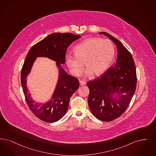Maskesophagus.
I'll return each instance as SVG.
<instances>
[{"instance_id": "obj_1", "label": "esophagus", "mask_w": 156, "mask_h": 156, "mask_svg": "<svg viewBox=\"0 0 156 156\" xmlns=\"http://www.w3.org/2000/svg\"><path fill=\"white\" fill-rule=\"evenodd\" d=\"M85 84H86V82H85V81H81V80L80 81V85L81 86L84 85H85Z\"/></svg>"}]
</instances>
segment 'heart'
Returning <instances> with one entry per match:
<instances>
[{"instance_id":"heart-1","label":"heart","mask_w":156,"mask_h":156,"mask_svg":"<svg viewBox=\"0 0 156 156\" xmlns=\"http://www.w3.org/2000/svg\"><path fill=\"white\" fill-rule=\"evenodd\" d=\"M75 55L66 56V62L70 73L80 76L84 69L87 74L96 76L103 74L111 66L115 56V48L109 40L99 37H90L77 44L74 48Z\"/></svg>"}]
</instances>
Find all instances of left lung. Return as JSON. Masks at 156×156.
I'll use <instances>...</instances> for the list:
<instances>
[{"instance_id": "left-lung-1", "label": "left lung", "mask_w": 156, "mask_h": 156, "mask_svg": "<svg viewBox=\"0 0 156 156\" xmlns=\"http://www.w3.org/2000/svg\"><path fill=\"white\" fill-rule=\"evenodd\" d=\"M117 46V58L104 74L87 83L89 89L88 105L94 116L109 122L120 117L129 106L136 87V67L131 53L117 39L106 32ZM119 96L113 98V94Z\"/></svg>"}]
</instances>
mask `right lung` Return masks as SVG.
<instances>
[{
    "mask_svg": "<svg viewBox=\"0 0 156 156\" xmlns=\"http://www.w3.org/2000/svg\"><path fill=\"white\" fill-rule=\"evenodd\" d=\"M80 35L71 33H54L48 35L30 49L21 69V82L25 100L32 113L46 122H54L62 118L67 112L69 99L79 87L78 79L69 75L61 67L66 62V51ZM37 56L48 57L56 61L59 69V76L56 89L50 101L37 104L32 100L26 87V78Z\"/></svg>",
    "mask_w": 156,
    "mask_h": 156,
    "instance_id": "add662e5",
    "label": "right lung"
}]
</instances>
